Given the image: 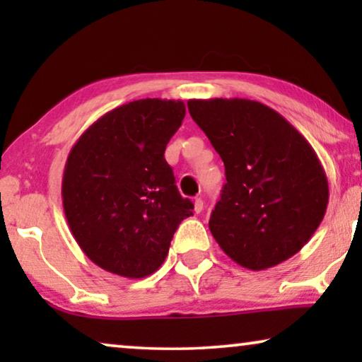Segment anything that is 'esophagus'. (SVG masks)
<instances>
[{
	"label": "esophagus",
	"instance_id": "1",
	"mask_svg": "<svg viewBox=\"0 0 362 362\" xmlns=\"http://www.w3.org/2000/svg\"><path fill=\"white\" fill-rule=\"evenodd\" d=\"M202 209H204V201H202L201 197H196V199H194V212H196V214H199V212H202Z\"/></svg>",
	"mask_w": 362,
	"mask_h": 362
}]
</instances>
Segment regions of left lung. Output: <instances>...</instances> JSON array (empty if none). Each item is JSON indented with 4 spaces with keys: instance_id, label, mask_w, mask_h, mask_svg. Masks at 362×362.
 <instances>
[{
    "instance_id": "1",
    "label": "left lung",
    "mask_w": 362,
    "mask_h": 362,
    "mask_svg": "<svg viewBox=\"0 0 362 362\" xmlns=\"http://www.w3.org/2000/svg\"><path fill=\"white\" fill-rule=\"evenodd\" d=\"M189 113L226 166L211 234L235 264L265 270L301 250L323 221L328 180L305 136L247 98L189 100Z\"/></svg>"
}]
</instances>
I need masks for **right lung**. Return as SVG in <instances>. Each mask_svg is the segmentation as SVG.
<instances>
[{"mask_svg":"<svg viewBox=\"0 0 362 362\" xmlns=\"http://www.w3.org/2000/svg\"><path fill=\"white\" fill-rule=\"evenodd\" d=\"M185 115L181 100L128 102L92 123L69 153L64 212L78 247L100 269L127 279L151 275L177 226L192 216L165 160Z\"/></svg>","mask_w":362,"mask_h":362,"instance_id":"right-lung-1","label":"right lung"}]
</instances>
